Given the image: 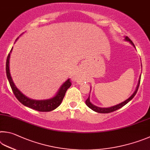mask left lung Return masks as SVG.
<instances>
[{
  "mask_svg": "<svg viewBox=\"0 0 150 150\" xmlns=\"http://www.w3.org/2000/svg\"><path fill=\"white\" fill-rule=\"evenodd\" d=\"M125 40L130 42V43L132 45L136 48L134 45L132 43V41L130 40V39L128 38V37H125ZM140 78H141V75L140 76V78H139V80H138V85L136 86V88L134 91V92L132 93V95L131 96L130 98H128L127 100L124 101L122 103H120L118 105H114V106H112V107H97L96 105H94L92 103L90 102V96H89L88 98L86 99V104L87 105V106L89 107V108H90L91 110H93V111H96L97 112H99V113H109V112H111L112 111H116V110H118L120 108H121L122 107L125 106L126 104H127L128 102H129L130 100H132V99L134 98V97L135 96V95L137 93L138 90V88H139V85H140ZM91 90V89H90ZM91 91V90H90Z\"/></svg>",
  "mask_w": 150,
  "mask_h": 150,
  "instance_id": "8db88e82",
  "label": "left lung"
}]
</instances>
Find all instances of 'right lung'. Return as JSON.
I'll list each match as a JSON object with an SVG mask.
<instances>
[{"label":"right lung","mask_w":150,"mask_h":150,"mask_svg":"<svg viewBox=\"0 0 150 150\" xmlns=\"http://www.w3.org/2000/svg\"><path fill=\"white\" fill-rule=\"evenodd\" d=\"M18 38L16 39V41ZM13 47L11 49L10 53L7 57L6 62V72L7 78L8 80L10 83V87L12 88L13 93L16 96V98L21 103H22L23 105L28 107H30L31 109H35L36 111H41V112H49L51 111L52 110L57 109L62 103V101L65 96V93L68 88L70 87L71 82L70 79H68L65 82L62 83V85L60 86L59 90H58L57 93L55 94V96L52 98L47 99H41V100H37V99H33L29 98L28 97L25 96L24 94L22 93L21 91L18 90L15 86L14 82L12 79L11 75L10 73V68H9V63H10V53L12 52Z\"/></svg>","instance_id":"add662e5"}]
</instances>
